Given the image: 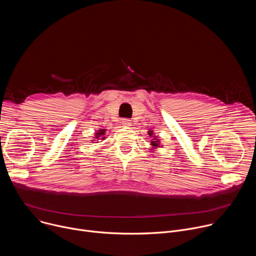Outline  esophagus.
Segmentation results:
<instances>
[{
	"label": "esophagus",
	"instance_id": "34e87169",
	"mask_svg": "<svg viewBox=\"0 0 256 256\" xmlns=\"http://www.w3.org/2000/svg\"><path fill=\"white\" fill-rule=\"evenodd\" d=\"M122 124H124V126H130L132 124V122H130V120H128V118H124V120H122Z\"/></svg>",
	"mask_w": 256,
	"mask_h": 256
}]
</instances>
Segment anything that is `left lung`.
<instances>
[{
	"label": "left lung",
	"instance_id": "8db88e82",
	"mask_svg": "<svg viewBox=\"0 0 256 256\" xmlns=\"http://www.w3.org/2000/svg\"><path fill=\"white\" fill-rule=\"evenodd\" d=\"M148 134H149V136H151V144H150L151 147H150L149 150L155 151V150H157L159 148H162L163 144H161L159 136L154 134V130H149Z\"/></svg>",
	"mask_w": 256,
	"mask_h": 256
}]
</instances>
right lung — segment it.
Instances as JSON below:
<instances>
[{
  "label": "right lung",
  "mask_w": 256,
  "mask_h": 256,
  "mask_svg": "<svg viewBox=\"0 0 256 256\" xmlns=\"http://www.w3.org/2000/svg\"><path fill=\"white\" fill-rule=\"evenodd\" d=\"M106 128H99L98 130H96V132L94 134V138L92 140V142H98V140H104L106 138Z\"/></svg>",
  "instance_id": "obj_1"
}]
</instances>
